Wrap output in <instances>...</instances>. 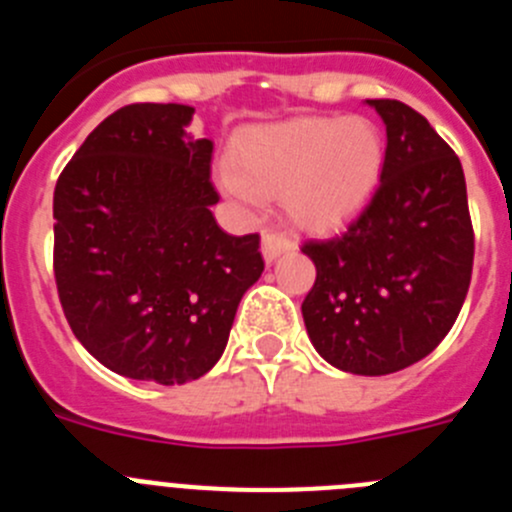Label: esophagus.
I'll return each mask as SVG.
<instances>
[{
	"mask_svg": "<svg viewBox=\"0 0 512 512\" xmlns=\"http://www.w3.org/2000/svg\"><path fill=\"white\" fill-rule=\"evenodd\" d=\"M292 248H295V243L287 235L274 233V230H264V235H261V253H264L266 261L279 259L282 253L292 251Z\"/></svg>",
	"mask_w": 512,
	"mask_h": 512,
	"instance_id": "1",
	"label": "esophagus"
}]
</instances>
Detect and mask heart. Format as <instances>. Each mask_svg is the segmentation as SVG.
Listing matches in <instances>:
<instances>
[{
    "mask_svg": "<svg viewBox=\"0 0 512 512\" xmlns=\"http://www.w3.org/2000/svg\"><path fill=\"white\" fill-rule=\"evenodd\" d=\"M233 164L217 171L230 200L256 207L264 194H282L292 223L325 230L372 197L384 169V138L366 117H297L243 135Z\"/></svg>",
    "mask_w": 512,
    "mask_h": 512,
    "instance_id": "1",
    "label": "heart"
}]
</instances>
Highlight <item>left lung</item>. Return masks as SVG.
<instances>
[{"mask_svg": "<svg viewBox=\"0 0 512 512\" xmlns=\"http://www.w3.org/2000/svg\"><path fill=\"white\" fill-rule=\"evenodd\" d=\"M387 128L379 187L328 238L305 241L318 279L302 302L312 346L341 372L382 377L428 356L454 325L474 261L456 153L397 99H366Z\"/></svg>", "mask_w": 512, "mask_h": 512, "instance_id": "1", "label": "left lung"}]
</instances>
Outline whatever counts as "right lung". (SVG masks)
<instances>
[{
    "label": "right lung",
    "mask_w": 512,
    "mask_h": 512,
    "mask_svg": "<svg viewBox=\"0 0 512 512\" xmlns=\"http://www.w3.org/2000/svg\"><path fill=\"white\" fill-rule=\"evenodd\" d=\"M189 104H128L89 133L53 192V269L74 336L110 372L200 379L259 282V235L212 217V140Z\"/></svg>",
    "instance_id": "add662e5"
}]
</instances>
